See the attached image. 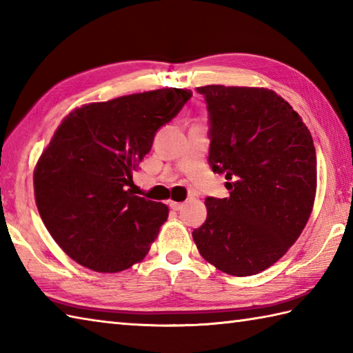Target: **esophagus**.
<instances>
[{
	"mask_svg": "<svg viewBox=\"0 0 353 353\" xmlns=\"http://www.w3.org/2000/svg\"><path fill=\"white\" fill-rule=\"evenodd\" d=\"M170 208L172 209V211H181V209L183 208V203H179V201H170Z\"/></svg>",
	"mask_w": 353,
	"mask_h": 353,
	"instance_id": "esophagus-1",
	"label": "esophagus"
}]
</instances>
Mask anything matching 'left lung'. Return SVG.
<instances>
[{
    "label": "left lung",
    "mask_w": 353,
    "mask_h": 353,
    "mask_svg": "<svg viewBox=\"0 0 353 353\" xmlns=\"http://www.w3.org/2000/svg\"><path fill=\"white\" fill-rule=\"evenodd\" d=\"M209 112V163L226 174L228 199L208 197L194 243L209 264L252 276L301 236L317 191V156L302 117L267 88H197Z\"/></svg>",
    "instance_id": "8db88e82"
}]
</instances>
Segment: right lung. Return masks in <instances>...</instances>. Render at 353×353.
Masks as SVG:
<instances>
[{
  "label": "right lung",
  "instance_id": "add662e5",
  "mask_svg": "<svg viewBox=\"0 0 353 353\" xmlns=\"http://www.w3.org/2000/svg\"><path fill=\"white\" fill-rule=\"evenodd\" d=\"M192 97L163 88L76 108L59 124L33 172L45 228L77 264L118 273L145 258L168 206L127 190L154 133Z\"/></svg>",
  "mask_w": 353,
  "mask_h": 353
}]
</instances>
